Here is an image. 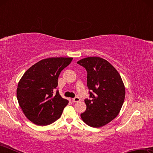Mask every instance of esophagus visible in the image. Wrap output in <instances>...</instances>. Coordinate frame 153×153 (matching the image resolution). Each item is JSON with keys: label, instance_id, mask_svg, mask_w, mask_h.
<instances>
[{"label": "esophagus", "instance_id": "esophagus-1", "mask_svg": "<svg viewBox=\"0 0 153 153\" xmlns=\"http://www.w3.org/2000/svg\"><path fill=\"white\" fill-rule=\"evenodd\" d=\"M80 100L79 98V97H75L74 98H73V100H72V101L74 102H79Z\"/></svg>", "mask_w": 153, "mask_h": 153}]
</instances>
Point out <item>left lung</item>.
Segmentation results:
<instances>
[{
    "mask_svg": "<svg viewBox=\"0 0 153 153\" xmlns=\"http://www.w3.org/2000/svg\"><path fill=\"white\" fill-rule=\"evenodd\" d=\"M87 71V86L91 99H85L86 110L83 121L92 128H100L118 115L123 104L126 90L120 74L105 59L91 56L77 62Z\"/></svg>",
    "mask_w": 153,
    "mask_h": 153,
    "instance_id": "1",
    "label": "left lung"
}]
</instances>
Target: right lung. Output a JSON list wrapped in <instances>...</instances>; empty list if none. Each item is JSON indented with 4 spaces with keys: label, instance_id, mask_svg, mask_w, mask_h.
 <instances>
[{
    "label": "right lung",
    "instance_id": "obj_1",
    "mask_svg": "<svg viewBox=\"0 0 153 153\" xmlns=\"http://www.w3.org/2000/svg\"><path fill=\"white\" fill-rule=\"evenodd\" d=\"M71 57L42 59L30 67L18 83L17 98L24 115L37 126H47L60 118L68 104L59 90L58 78Z\"/></svg>",
    "mask_w": 153,
    "mask_h": 153
}]
</instances>
